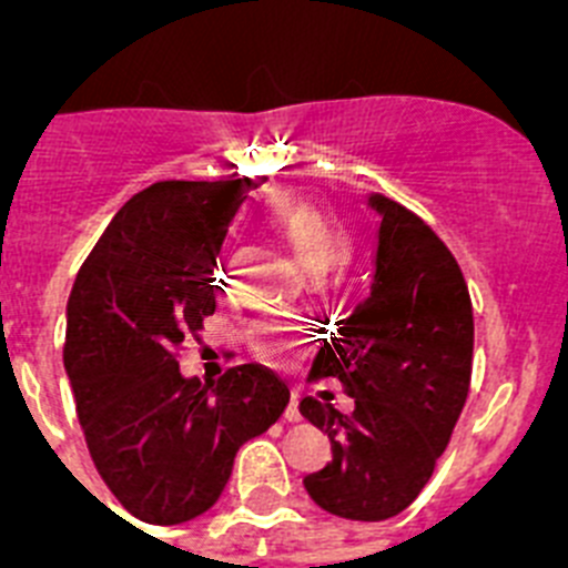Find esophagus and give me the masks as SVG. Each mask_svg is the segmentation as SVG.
Masks as SVG:
<instances>
[{"label":"esophagus","instance_id":"34e87169","mask_svg":"<svg viewBox=\"0 0 568 568\" xmlns=\"http://www.w3.org/2000/svg\"><path fill=\"white\" fill-rule=\"evenodd\" d=\"M285 420L288 423H300L302 420V412H300V400H296V395L291 398L288 409H285Z\"/></svg>","mask_w":568,"mask_h":568}]
</instances>
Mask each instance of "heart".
Segmentation results:
<instances>
[{
    "label": "heart",
    "instance_id": "1",
    "mask_svg": "<svg viewBox=\"0 0 568 568\" xmlns=\"http://www.w3.org/2000/svg\"><path fill=\"white\" fill-rule=\"evenodd\" d=\"M272 227L285 239L296 261L302 263L311 277H321L329 272L348 247H352V233L329 211L318 209L313 203H288L280 205L272 214ZM255 352L266 363L283 365L300 352V332L285 329V326H261L255 332Z\"/></svg>",
    "mask_w": 568,
    "mask_h": 568
}]
</instances>
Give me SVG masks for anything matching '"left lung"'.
<instances>
[{
	"mask_svg": "<svg viewBox=\"0 0 568 568\" xmlns=\"http://www.w3.org/2000/svg\"><path fill=\"white\" fill-rule=\"evenodd\" d=\"M371 296L313 359L354 398L352 415L302 398L332 443V464L307 475L324 511L382 523L415 503L445 454L473 379V302L459 261L406 205L376 194Z\"/></svg>",
	"mask_w": 568,
	"mask_h": 568,
	"instance_id": "1",
	"label": "left lung"
}]
</instances>
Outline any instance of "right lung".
<instances>
[{
    "label": "right lung",
    "instance_id": "add662e5",
    "mask_svg": "<svg viewBox=\"0 0 568 568\" xmlns=\"http://www.w3.org/2000/svg\"><path fill=\"white\" fill-rule=\"evenodd\" d=\"M266 178L159 181L114 214L68 300L62 359L88 450L120 506L178 525L220 500L239 448L268 432L291 393L257 363L216 382L178 359L216 311L227 231Z\"/></svg>",
    "mask_w": 568,
    "mask_h": 568
}]
</instances>
